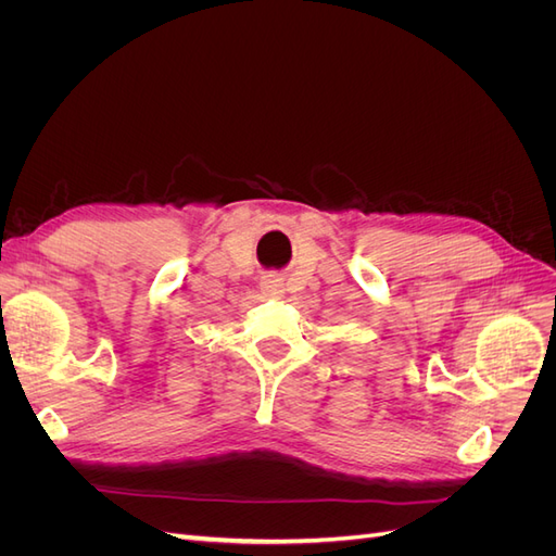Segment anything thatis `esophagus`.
I'll use <instances>...</instances> for the list:
<instances>
[{
	"instance_id": "esophagus-1",
	"label": "esophagus",
	"mask_w": 556,
	"mask_h": 556,
	"mask_svg": "<svg viewBox=\"0 0 556 556\" xmlns=\"http://www.w3.org/2000/svg\"><path fill=\"white\" fill-rule=\"evenodd\" d=\"M260 290L266 294V296H282L285 292V285H282V278L276 276V274H268L260 280Z\"/></svg>"
}]
</instances>
